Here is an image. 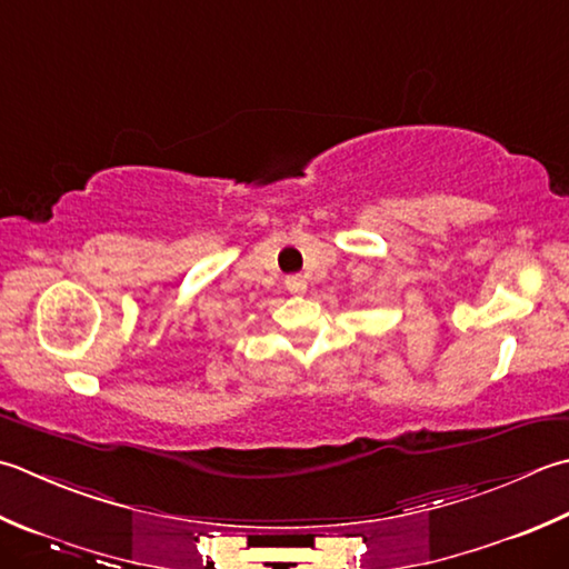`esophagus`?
I'll return each mask as SVG.
<instances>
[{"instance_id":"esophagus-1","label":"esophagus","mask_w":569,"mask_h":569,"mask_svg":"<svg viewBox=\"0 0 569 569\" xmlns=\"http://www.w3.org/2000/svg\"><path fill=\"white\" fill-rule=\"evenodd\" d=\"M286 288L291 293H306V288H308V283H306V278L303 276H288L286 278Z\"/></svg>"}]
</instances>
